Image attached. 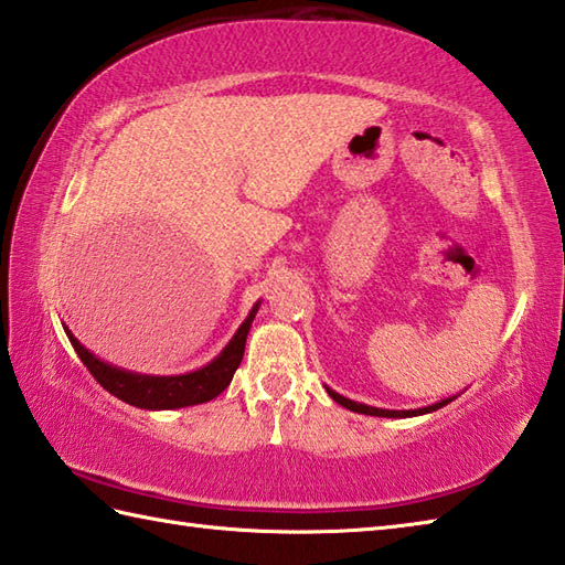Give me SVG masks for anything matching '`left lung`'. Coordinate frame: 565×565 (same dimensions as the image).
Here are the masks:
<instances>
[{"label":"left lung","mask_w":565,"mask_h":565,"mask_svg":"<svg viewBox=\"0 0 565 565\" xmlns=\"http://www.w3.org/2000/svg\"><path fill=\"white\" fill-rule=\"evenodd\" d=\"M326 391H328V395H330V398H332L334 403H340L342 407H347V411H352V413H362V415H374V417H417V415H427V413H435V411H439V407H444V405L451 403V401L456 398V395H449V398L437 401V403L425 405V407H415V411H383V407L364 405V403H356V401L344 398V395H340L338 391H332L330 386H326Z\"/></svg>","instance_id":"1"}]
</instances>
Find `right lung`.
I'll use <instances>...</instances> for the list:
<instances>
[{"instance_id":"right-lung-1","label":"right lung","mask_w":565,"mask_h":565,"mask_svg":"<svg viewBox=\"0 0 565 565\" xmlns=\"http://www.w3.org/2000/svg\"><path fill=\"white\" fill-rule=\"evenodd\" d=\"M262 301L252 306L243 326L223 347V352L211 359L209 364H203L194 371H186V374H174V376H152V374H138V371H128L121 366H114L104 362L102 356L89 352L70 328L63 322L67 340L75 347L77 356L89 369V374L97 379L102 386L116 395L118 401L128 405L142 407V411H177V407H189L199 403H209L215 395H221L227 386H231L233 374L237 371L239 362H243L245 354V342L247 332L252 328V320H255Z\"/></svg>"}]
</instances>
